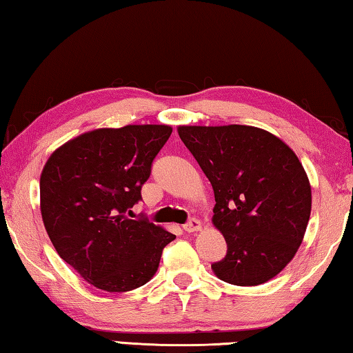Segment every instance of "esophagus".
Instances as JSON below:
<instances>
[{
  "mask_svg": "<svg viewBox=\"0 0 353 353\" xmlns=\"http://www.w3.org/2000/svg\"><path fill=\"white\" fill-rule=\"evenodd\" d=\"M185 232H188V234H193V232H199L202 229V223L199 219L196 218H191L187 224L183 225Z\"/></svg>",
  "mask_w": 353,
  "mask_h": 353,
  "instance_id": "obj_1",
  "label": "esophagus"
}]
</instances>
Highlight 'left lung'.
<instances>
[{"mask_svg": "<svg viewBox=\"0 0 353 353\" xmlns=\"http://www.w3.org/2000/svg\"><path fill=\"white\" fill-rule=\"evenodd\" d=\"M214 193L212 223L227 254L214 276L238 286L266 283L294 259L312 213V185L294 151L254 126H179Z\"/></svg>", "mask_w": 353, "mask_h": 353, "instance_id": "1", "label": "left lung"}]
</instances>
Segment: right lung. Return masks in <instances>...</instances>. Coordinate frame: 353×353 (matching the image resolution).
<instances>
[{"label": "right lung", "instance_id": "obj_1", "mask_svg": "<svg viewBox=\"0 0 353 353\" xmlns=\"http://www.w3.org/2000/svg\"><path fill=\"white\" fill-rule=\"evenodd\" d=\"M171 132L166 124L101 128L63 143L46 160L40 176L46 234L61 259L98 290L143 286L176 238L128 216Z\"/></svg>", "mask_w": 353, "mask_h": 353}]
</instances>
